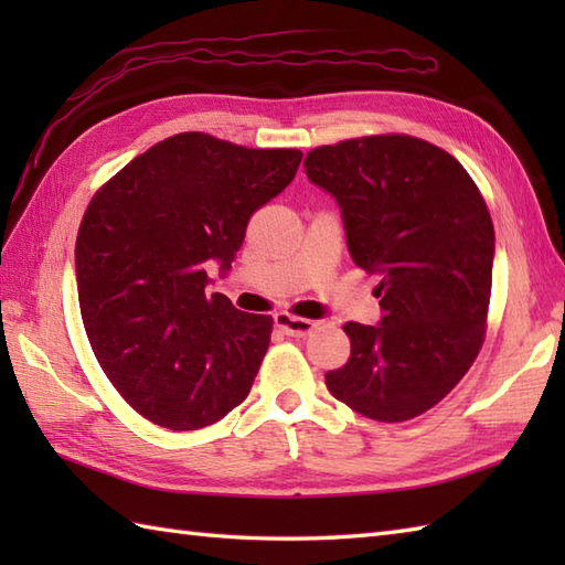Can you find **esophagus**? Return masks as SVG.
I'll return each instance as SVG.
<instances>
[{"mask_svg": "<svg viewBox=\"0 0 565 565\" xmlns=\"http://www.w3.org/2000/svg\"><path fill=\"white\" fill-rule=\"evenodd\" d=\"M276 328L284 330L286 334H291V338H303L310 330L316 328V320H308V318H298L291 313H276L274 316Z\"/></svg>", "mask_w": 565, "mask_h": 565, "instance_id": "obj_1", "label": "esophagus"}]
</instances>
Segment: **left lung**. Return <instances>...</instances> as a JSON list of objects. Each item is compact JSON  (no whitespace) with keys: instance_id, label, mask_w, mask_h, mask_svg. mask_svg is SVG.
I'll return each mask as SVG.
<instances>
[{"instance_id":"8db88e82","label":"left lung","mask_w":565,"mask_h":565,"mask_svg":"<svg viewBox=\"0 0 565 565\" xmlns=\"http://www.w3.org/2000/svg\"><path fill=\"white\" fill-rule=\"evenodd\" d=\"M303 167L338 199L356 267L381 276V326L347 322L352 354L328 391L376 423L423 415L483 347L495 231L481 191L447 150L401 134L320 146Z\"/></svg>"}]
</instances>
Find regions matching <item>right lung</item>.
Listing matches in <instances>:
<instances>
[{
	"label": "right lung",
	"instance_id": "1",
	"mask_svg": "<svg viewBox=\"0 0 565 565\" xmlns=\"http://www.w3.org/2000/svg\"><path fill=\"white\" fill-rule=\"evenodd\" d=\"M301 158L189 130L92 196L75 247L82 322L106 379L150 423L199 429L247 398L274 320L209 294L206 267L231 269L252 213Z\"/></svg>",
	"mask_w": 565,
	"mask_h": 565
}]
</instances>
